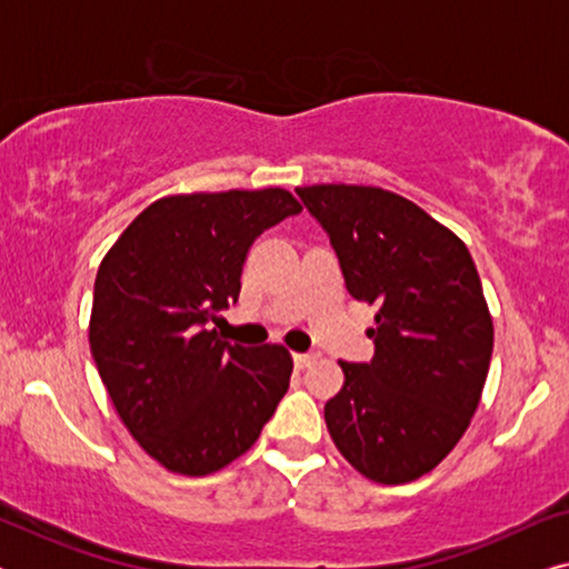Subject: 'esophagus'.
Wrapping results in <instances>:
<instances>
[{
    "label": "esophagus",
    "instance_id": "1",
    "mask_svg": "<svg viewBox=\"0 0 569 569\" xmlns=\"http://www.w3.org/2000/svg\"><path fill=\"white\" fill-rule=\"evenodd\" d=\"M292 360H295V365H298V368H308L310 362L318 360V355L316 352H295Z\"/></svg>",
    "mask_w": 569,
    "mask_h": 569
}]
</instances>
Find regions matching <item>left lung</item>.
I'll use <instances>...</instances> for the list:
<instances>
[{
	"label": "left lung",
	"mask_w": 569,
	"mask_h": 569,
	"mask_svg": "<svg viewBox=\"0 0 569 569\" xmlns=\"http://www.w3.org/2000/svg\"><path fill=\"white\" fill-rule=\"evenodd\" d=\"M355 300L378 306L370 362H339L323 407L339 453L378 485L432 471L469 427L489 360L492 316L463 240L415 201L376 186H302Z\"/></svg>",
	"instance_id": "obj_1"
}]
</instances>
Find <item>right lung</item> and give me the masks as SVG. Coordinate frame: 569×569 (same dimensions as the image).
<instances>
[{
    "mask_svg": "<svg viewBox=\"0 0 569 569\" xmlns=\"http://www.w3.org/2000/svg\"><path fill=\"white\" fill-rule=\"evenodd\" d=\"M300 209L284 189L178 193L147 207L100 261L92 360L131 438L168 471L224 469L290 388L282 345H230L209 323L238 300L253 240Z\"/></svg>",
    "mask_w": 569,
    "mask_h": 569,
    "instance_id": "add662e5",
    "label": "right lung"
}]
</instances>
